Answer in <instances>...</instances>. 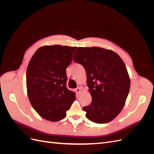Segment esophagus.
Returning <instances> with one entry per match:
<instances>
[{
	"mask_svg": "<svg viewBox=\"0 0 154 154\" xmlns=\"http://www.w3.org/2000/svg\"><path fill=\"white\" fill-rule=\"evenodd\" d=\"M76 92L77 94H79V93H80L82 92V88L80 87H78L76 88Z\"/></svg>",
	"mask_w": 154,
	"mask_h": 154,
	"instance_id": "34e87169",
	"label": "esophagus"
}]
</instances>
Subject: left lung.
<instances>
[{
	"label": "left lung",
	"instance_id": "1",
	"mask_svg": "<svg viewBox=\"0 0 154 154\" xmlns=\"http://www.w3.org/2000/svg\"><path fill=\"white\" fill-rule=\"evenodd\" d=\"M73 60L86 71L92 99L83 108L87 118L99 124L111 122L123 109L130 91V79L122 59L109 49L80 47Z\"/></svg>",
	"mask_w": 154,
	"mask_h": 154
}]
</instances>
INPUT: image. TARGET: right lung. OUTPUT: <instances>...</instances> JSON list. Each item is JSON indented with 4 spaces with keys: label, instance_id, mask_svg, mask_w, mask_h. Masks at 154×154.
<instances>
[{
    "label": "right lung",
    "instance_id": "obj_1",
    "mask_svg": "<svg viewBox=\"0 0 154 154\" xmlns=\"http://www.w3.org/2000/svg\"><path fill=\"white\" fill-rule=\"evenodd\" d=\"M76 47L60 45L40 48L29 62L27 92L31 105L41 117L58 122L75 100V93L66 87V69Z\"/></svg>",
    "mask_w": 154,
    "mask_h": 154
}]
</instances>
